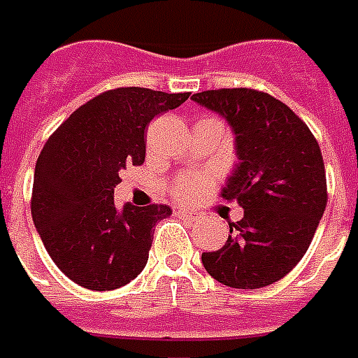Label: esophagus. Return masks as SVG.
I'll return each mask as SVG.
<instances>
[{"instance_id": "esophagus-1", "label": "esophagus", "mask_w": 358, "mask_h": 358, "mask_svg": "<svg viewBox=\"0 0 358 358\" xmlns=\"http://www.w3.org/2000/svg\"><path fill=\"white\" fill-rule=\"evenodd\" d=\"M174 213L182 219H189V221H196L199 215L195 212H189V210H184V208H178V210H174Z\"/></svg>"}]
</instances>
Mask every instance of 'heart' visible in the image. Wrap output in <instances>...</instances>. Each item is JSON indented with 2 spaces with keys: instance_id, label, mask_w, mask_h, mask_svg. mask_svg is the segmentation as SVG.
Returning <instances> with one entry per match:
<instances>
[{
  "instance_id": "heart-1",
  "label": "heart",
  "mask_w": 358,
  "mask_h": 358,
  "mask_svg": "<svg viewBox=\"0 0 358 358\" xmlns=\"http://www.w3.org/2000/svg\"><path fill=\"white\" fill-rule=\"evenodd\" d=\"M210 185V176L195 174V176H182L173 184V195L178 201H191L202 193Z\"/></svg>"
}]
</instances>
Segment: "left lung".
Returning <instances> with one entry per match:
<instances>
[{"label":"left lung","mask_w":358,"mask_h":358,"mask_svg":"<svg viewBox=\"0 0 358 358\" xmlns=\"http://www.w3.org/2000/svg\"><path fill=\"white\" fill-rule=\"evenodd\" d=\"M196 103L223 115L236 135L238 165L221 191L243 208L227 243L202 252L215 280L256 289L286 277L305 256L327 206L322 150L303 120L255 89L196 92Z\"/></svg>","instance_id":"obj_1"}]
</instances>
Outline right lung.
I'll use <instances>...</instances> for the list:
<instances>
[{
	"label": "right lung",
	"mask_w": 358,
	"mask_h": 358,
	"mask_svg": "<svg viewBox=\"0 0 358 358\" xmlns=\"http://www.w3.org/2000/svg\"><path fill=\"white\" fill-rule=\"evenodd\" d=\"M189 92L120 87L98 94L59 126L36 159L31 215L48 255L87 289L120 288L146 266L165 204L115 206L126 165L145 162L148 124Z\"/></svg>",
	"instance_id": "add662e5"
}]
</instances>
